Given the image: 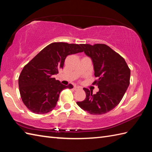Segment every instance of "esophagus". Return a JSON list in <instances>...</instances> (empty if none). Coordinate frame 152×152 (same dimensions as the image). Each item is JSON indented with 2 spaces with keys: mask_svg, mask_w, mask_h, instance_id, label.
Wrapping results in <instances>:
<instances>
[{
  "mask_svg": "<svg viewBox=\"0 0 152 152\" xmlns=\"http://www.w3.org/2000/svg\"><path fill=\"white\" fill-rule=\"evenodd\" d=\"M79 89H81V87H80V86H74V90H79Z\"/></svg>",
  "mask_w": 152,
  "mask_h": 152,
  "instance_id": "34e87169",
  "label": "esophagus"
}]
</instances>
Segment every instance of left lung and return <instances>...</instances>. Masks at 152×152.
I'll use <instances>...</instances> for the list:
<instances>
[{
    "instance_id": "8db88e82",
    "label": "left lung",
    "mask_w": 152,
    "mask_h": 152,
    "mask_svg": "<svg viewBox=\"0 0 152 152\" xmlns=\"http://www.w3.org/2000/svg\"><path fill=\"white\" fill-rule=\"evenodd\" d=\"M83 51L92 60L94 75L97 79L93 85L99 92L84 88L86 98L77 104L94 115L105 114L120 103L130 83V69L124 58L105 44H80Z\"/></svg>"
}]
</instances>
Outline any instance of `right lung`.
Here are the masks:
<instances>
[{"mask_svg": "<svg viewBox=\"0 0 152 152\" xmlns=\"http://www.w3.org/2000/svg\"><path fill=\"white\" fill-rule=\"evenodd\" d=\"M83 52L80 45L54 42L46 46L26 64L19 77V92L23 103L31 112L42 114L54 109L65 86L53 75L62 69L67 56Z\"/></svg>", "mask_w": 152, "mask_h": 152, "instance_id": "1", "label": "right lung"}]
</instances>
